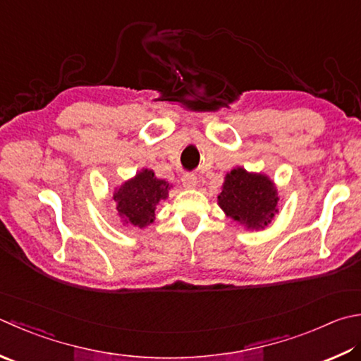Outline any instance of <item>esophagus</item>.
<instances>
[{
    "label": "esophagus",
    "mask_w": 361,
    "mask_h": 361,
    "mask_svg": "<svg viewBox=\"0 0 361 361\" xmlns=\"http://www.w3.org/2000/svg\"><path fill=\"white\" fill-rule=\"evenodd\" d=\"M182 185L185 187V188H188V190H192V188H195L196 185H198V179H196L195 174L187 173V174L182 176Z\"/></svg>",
    "instance_id": "esophagus-1"
}]
</instances>
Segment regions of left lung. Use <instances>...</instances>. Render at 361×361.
Masks as SVG:
<instances>
[{"label":"left lung","instance_id":"left-lung-1","mask_svg":"<svg viewBox=\"0 0 361 361\" xmlns=\"http://www.w3.org/2000/svg\"><path fill=\"white\" fill-rule=\"evenodd\" d=\"M226 216L245 229H265L278 214V190L264 173H250L242 166L224 176L221 192L216 196Z\"/></svg>","mask_w":361,"mask_h":361}]
</instances>
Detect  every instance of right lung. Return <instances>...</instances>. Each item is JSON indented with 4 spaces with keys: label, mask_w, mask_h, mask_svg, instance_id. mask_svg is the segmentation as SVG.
Returning a JSON list of instances; mask_svg holds the SVG:
<instances>
[{
    "label": "right lung",
    "mask_w": 361,
    "mask_h": 361,
    "mask_svg": "<svg viewBox=\"0 0 361 361\" xmlns=\"http://www.w3.org/2000/svg\"><path fill=\"white\" fill-rule=\"evenodd\" d=\"M173 185L165 179H159L152 169L141 171L126 180L113 193L118 215L124 226L146 228L155 220V209L160 201L168 198Z\"/></svg>",
    "instance_id": "right-lung-1"
}]
</instances>
